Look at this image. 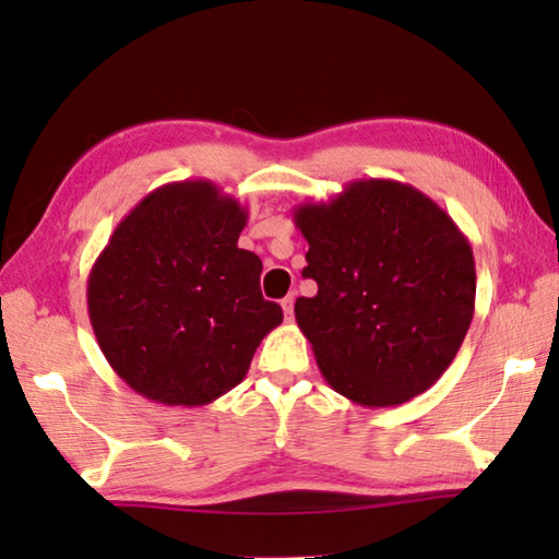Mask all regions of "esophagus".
<instances>
[{"instance_id": "34e87169", "label": "esophagus", "mask_w": 559, "mask_h": 559, "mask_svg": "<svg viewBox=\"0 0 559 559\" xmlns=\"http://www.w3.org/2000/svg\"><path fill=\"white\" fill-rule=\"evenodd\" d=\"M293 302H296V296H293V293L281 300V308H283V313H286V320L293 318Z\"/></svg>"}]
</instances>
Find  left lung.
I'll return each mask as SVG.
<instances>
[{"label": "left lung", "instance_id": "obj_1", "mask_svg": "<svg viewBox=\"0 0 559 559\" xmlns=\"http://www.w3.org/2000/svg\"><path fill=\"white\" fill-rule=\"evenodd\" d=\"M313 298L296 320L325 382L362 406L427 392L453 362L476 306V263L456 222L396 179H353L293 210Z\"/></svg>", "mask_w": 559, "mask_h": 559}]
</instances>
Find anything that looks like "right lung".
I'll return each mask as SVG.
<instances>
[{"instance_id":"add662e5","label":"right lung","mask_w":559,"mask_h":559,"mask_svg":"<svg viewBox=\"0 0 559 559\" xmlns=\"http://www.w3.org/2000/svg\"><path fill=\"white\" fill-rule=\"evenodd\" d=\"M246 219L210 179L157 187L122 216L86 298L100 353L130 390L167 406L210 404L283 323L261 296V259L239 249Z\"/></svg>"}]
</instances>
